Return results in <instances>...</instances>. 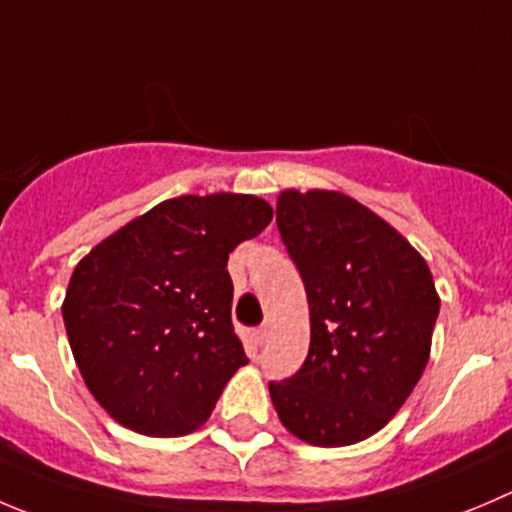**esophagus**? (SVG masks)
Returning a JSON list of instances; mask_svg holds the SVG:
<instances>
[{"label":"esophagus","mask_w":512,"mask_h":512,"mask_svg":"<svg viewBox=\"0 0 512 512\" xmlns=\"http://www.w3.org/2000/svg\"><path fill=\"white\" fill-rule=\"evenodd\" d=\"M265 340H267V327L262 325V327H257V330H255V342H257V345H262Z\"/></svg>","instance_id":"34e87169"}]
</instances>
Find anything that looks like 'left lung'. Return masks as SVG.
<instances>
[{"mask_svg":"<svg viewBox=\"0 0 512 512\" xmlns=\"http://www.w3.org/2000/svg\"><path fill=\"white\" fill-rule=\"evenodd\" d=\"M277 230L300 270L310 350L270 382L280 423L317 448H345L390 423L418 385L440 312L428 262L395 230L335 190H282Z\"/></svg>","mask_w":512,"mask_h":512,"instance_id":"1","label":"left lung"}]
</instances>
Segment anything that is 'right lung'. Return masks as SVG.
<instances>
[{"instance_id":"obj_1","label":"right lung","mask_w":512,"mask_h":512,"mask_svg":"<svg viewBox=\"0 0 512 512\" xmlns=\"http://www.w3.org/2000/svg\"><path fill=\"white\" fill-rule=\"evenodd\" d=\"M255 195H182L89 250L69 277L64 327L84 385L124 428L180 438L210 418L247 362L232 327L230 252L260 235Z\"/></svg>"}]
</instances>
